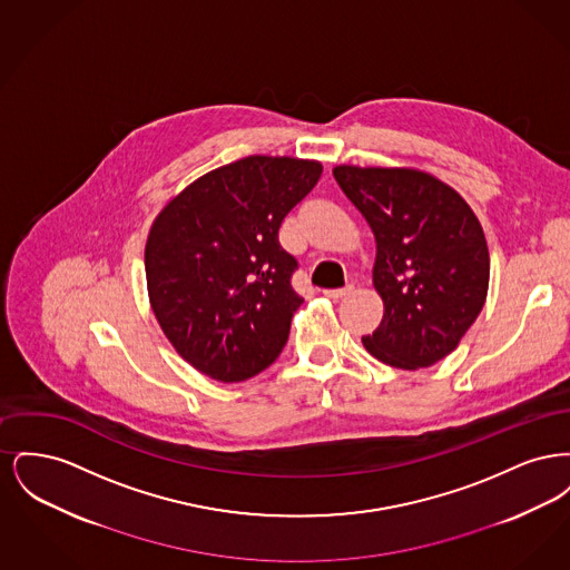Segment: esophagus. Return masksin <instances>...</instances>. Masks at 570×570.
<instances>
[{"instance_id":"1","label":"esophagus","mask_w":570,"mask_h":570,"mask_svg":"<svg viewBox=\"0 0 570 570\" xmlns=\"http://www.w3.org/2000/svg\"><path fill=\"white\" fill-rule=\"evenodd\" d=\"M353 284H348V286H344V288H333V291H325V295L328 298H333V301H340V298L351 297V295H353Z\"/></svg>"}]
</instances>
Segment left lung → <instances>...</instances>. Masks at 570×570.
<instances>
[{
    "label": "left lung",
    "mask_w": 570,
    "mask_h": 570,
    "mask_svg": "<svg viewBox=\"0 0 570 570\" xmlns=\"http://www.w3.org/2000/svg\"><path fill=\"white\" fill-rule=\"evenodd\" d=\"M333 177L376 237L374 288L384 316L363 337L365 351L391 367L434 365L458 348L488 298L479 217L423 170L342 164Z\"/></svg>",
    "instance_id": "obj_1"
}]
</instances>
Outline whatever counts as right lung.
<instances>
[{"label":"right lung","mask_w":570,"mask_h":570,"mask_svg":"<svg viewBox=\"0 0 570 570\" xmlns=\"http://www.w3.org/2000/svg\"><path fill=\"white\" fill-rule=\"evenodd\" d=\"M323 164L247 156L179 191L151 224L145 273L173 348L200 374L242 382L288 342L303 298L277 239L282 219L318 184Z\"/></svg>","instance_id":"add662e5"}]
</instances>
